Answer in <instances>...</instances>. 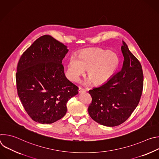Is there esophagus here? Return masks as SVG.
Wrapping results in <instances>:
<instances>
[{"mask_svg": "<svg viewBox=\"0 0 159 159\" xmlns=\"http://www.w3.org/2000/svg\"><path fill=\"white\" fill-rule=\"evenodd\" d=\"M86 92V89L82 87H79V93H85Z\"/></svg>", "mask_w": 159, "mask_h": 159, "instance_id": "obj_1", "label": "esophagus"}]
</instances>
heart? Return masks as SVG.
<instances>
[{"label": "heart", "mask_w": 159, "mask_h": 159, "mask_svg": "<svg viewBox=\"0 0 159 159\" xmlns=\"http://www.w3.org/2000/svg\"><path fill=\"white\" fill-rule=\"evenodd\" d=\"M119 57L114 53L101 48L85 50L71 58L68 63V73L70 80L76 81L87 69L89 79L94 84L106 82L116 70Z\"/></svg>", "instance_id": "b5f03b06"}]
</instances>
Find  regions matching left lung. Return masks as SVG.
<instances>
[{
	"instance_id": "obj_1",
	"label": "left lung",
	"mask_w": 159,
	"mask_h": 159,
	"mask_svg": "<svg viewBox=\"0 0 159 159\" xmlns=\"http://www.w3.org/2000/svg\"><path fill=\"white\" fill-rule=\"evenodd\" d=\"M121 51L124 57L122 69L106 83L89 90L92 98L89 114L95 121L106 126H116L126 121L137 107L142 94V65L125 42Z\"/></svg>"
}]
</instances>
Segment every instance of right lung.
<instances>
[{
    "label": "right lung",
    "instance_id": "right-lung-1",
    "mask_svg": "<svg viewBox=\"0 0 159 159\" xmlns=\"http://www.w3.org/2000/svg\"><path fill=\"white\" fill-rule=\"evenodd\" d=\"M50 35L38 38L22 54L16 73L18 96L34 121L53 123L66 112V103L79 87L68 80L61 62L68 52Z\"/></svg>",
    "mask_w": 159,
    "mask_h": 159
}]
</instances>
